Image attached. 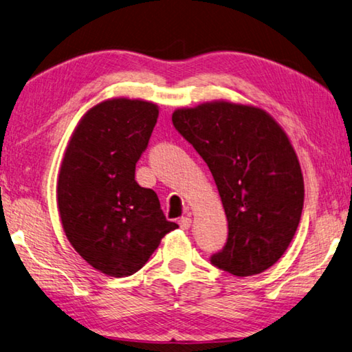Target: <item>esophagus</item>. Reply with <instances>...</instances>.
<instances>
[{
	"label": "esophagus",
	"instance_id": "esophagus-1",
	"mask_svg": "<svg viewBox=\"0 0 352 352\" xmlns=\"http://www.w3.org/2000/svg\"><path fill=\"white\" fill-rule=\"evenodd\" d=\"M178 225H180L182 230H189L190 225H192V219L190 217H182L178 220Z\"/></svg>",
	"mask_w": 352,
	"mask_h": 352
}]
</instances>
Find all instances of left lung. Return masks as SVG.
I'll return each instance as SVG.
<instances>
[{"instance_id":"8db88e82","label":"left lung","mask_w":352,"mask_h":352,"mask_svg":"<svg viewBox=\"0 0 352 352\" xmlns=\"http://www.w3.org/2000/svg\"><path fill=\"white\" fill-rule=\"evenodd\" d=\"M172 122L210 168L228 220L212 264L236 276L270 269L294 239L305 204L289 136L265 110L230 100L177 109Z\"/></svg>"}]
</instances>
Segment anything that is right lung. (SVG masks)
Segmentation results:
<instances>
[{"instance_id": "obj_1", "label": "right lung", "mask_w": 352, "mask_h": 352, "mask_svg": "<svg viewBox=\"0 0 352 352\" xmlns=\"http://www.w3.org/2000/svg\"><path fill=\"white\" fill-rule=\"evenodd\" d=\"M158 113L148 100H102L80 118L65 148L57 178L63 231L104 275H133L178 226L166 220L155 190L135 180Z\"/></svg>"}]
</instances>
